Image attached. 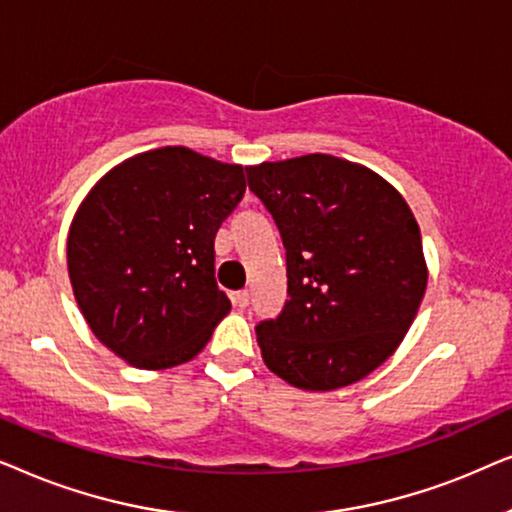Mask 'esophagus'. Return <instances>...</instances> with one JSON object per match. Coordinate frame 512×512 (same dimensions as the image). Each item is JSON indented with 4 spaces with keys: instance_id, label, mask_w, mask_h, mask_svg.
Wrapping results in <instances>:
<instances>
[{
    "instance_id": "esophagus-1",
    "label": "esophagus",
    "mask_w": 512,
    "mask_h": 512,
    "mask_svg": "<svg viewBox=\"0 0 512 512\" xmlns=\"http://www.w3.org/2000/svg\"><path fill=\"white\" fill-rule=\"evenodd\" d=\"M234 304L238 306V309H245V306L250 304V292L248 290H238V292H234Z\"/></svg>"
}]
</instances>
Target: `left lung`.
Returning a JSON list of instances; mask_svg holds the SVG:
<instances>
[{
  "mask_svg": "<svg viewBox=\"0 0 512 512\" xmlns=\"http://www.w3.org/2000/svg\"><path fill=\"white\" fill-rule=\"evenodd\" d=\"M281 231L288 302L255 327L264 365L304 391H335L403 342L428 283L421 231L391 182L332 154L248 166Z\"/></svg>",
  "mask_w": 512,
  "mask_h": 512,
  "instance_id": "left-lung-1",
  "label": "left lung"
}]
</instances>
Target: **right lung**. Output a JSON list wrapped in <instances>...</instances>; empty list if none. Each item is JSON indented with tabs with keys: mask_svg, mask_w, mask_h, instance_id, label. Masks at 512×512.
Returning <instances> with one entry per match:
<instances>
[{
	"mask_svg": "<svg viewBox=\"0 0 512 512\" xmlns=\"http://www.w3.org/2000/svg\"><path fill=\"white\" fill-rule=\"evenodd\" d=\"M245 194L238 163L159 147L107 170L67 234L88 327L140 370L189 363L231 311L215 283V234Z\"/></svg>",
	"mask_w": 512,
	"mask_h": 512,
	"instance_id": "add662e5",
	"label": "right lung"
}]
</instances>
